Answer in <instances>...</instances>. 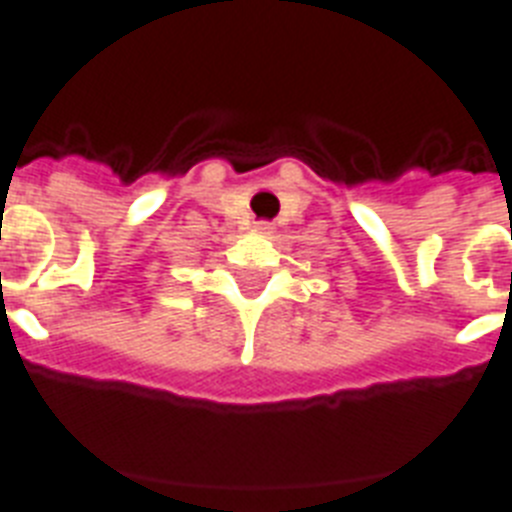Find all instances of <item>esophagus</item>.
I'll use <instances>...</instances> for the list:
<instances>
[{"label":"esophagus","mask_w":512,"mask_h":512,"mask_svg":"<svg viewBox=\"0 0 512 512\" xmlns=\"http://www.w3.org/2000/svg\"><path fill=\"white\" fill-rule=\"evenodd\" d=\"M274 227L269 225V222H256V232H261V235H272Z\"/></svg>","instance_id":"1"}]
</instances>
